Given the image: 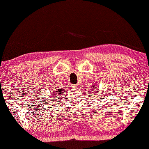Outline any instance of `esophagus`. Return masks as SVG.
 <instances>
[{
	"label": "esophagus",
	"mask_w": 149,
	"mask_h": 149,
	"mask_svg": "<svg viewBox=\"0 0 149 149\" xmlns=\"http://www.w3.org/2000/svg\"><path fill=\"white\" fill-rule=\"evenodd\" d=\"M72 87H73V89H78L79 86H78V85H73Z\"/></svg>",
	"instance_id": "1"
}]
</instances>
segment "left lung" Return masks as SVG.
I'll return each mask as SVG.
<instances>
[{
    "mask_svg": "<svg viewBox=\"0 0 149 149\" xmlns=\"http://www.w3.org/2000/svg\"><path fill=\"white\" fill-rule=\"evenodd\" d=\"M92 89H94L96 88V85H94V86H92ZM95 92H96V91H95ZM93 95H94V94H93ZM96 95H97V94H96Z\"/></svg>",
    "mask_w": 149,
    "mask_h": 149,
    "instance_id": "obj_1",
    "label": "left lung"
}]
</instances>
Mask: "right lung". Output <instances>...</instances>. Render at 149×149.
Here are the masks:
<instances>
[{"label":"right lung","mask_w":149,"mask_h":149,"mask_svg":"<svg viewBox=\"0 0 149 149\" xmlns=\"http://www.w3.org/2000/svg\"><path fill=\"white\" fill-rule=\"evenodd\" d=\"M64 89H62H62H53V90H54V91H53V94H55V93H57V94H55V95H56V96H57V95H59L60 94H61V93H62V92H63Z\"/></svg>","instance_id":"add662e5"}]
</instances>
